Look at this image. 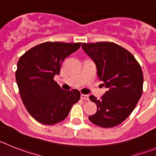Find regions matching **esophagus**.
Here are the masks:
<instances>
[{
  "label": "esophagus",
  "mask_w": 156,
  "mask_h": 156,
  "mask_svg": "<svg viewBox=\"0 0 156 156\" xmlns=\"http://www.w3.org/2000/svg\"><path fill=\"white\" fill-rule=\"evenodd\" d=\"M81 99H84V100H88V95H84V94H81Z\"/></svg>",
  "instance_id": "esophagus-1"
}]
</instances>
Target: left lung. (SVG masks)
I'll return each instance as SVG.
<instances>
[{
	"label": "left lung",
	"instance_id": "obj_1",
	"mask_svg": "<svg viewBox=\"0 0 156 156\" xmlns=\"http://www.w3.org/2000/svg\"><path fill=\"white\" fill-rule=\"evenodd\" d=\"M81 47L96 66L97 76L106 88L100 99H89L97 106L88 120L101 127H113L132 113L142 94L143 73L134 56L114 43H82Z\"/></svg>",
	"mask_w": 156,
	"mask_h": 156
}]
</instances>
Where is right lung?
<instances>
[{"mask_svg":"<svg viewBox=\"0 0 156 156\" xmlns=\"http://www.w3.org/2000/svg\"><path fill=\"white\" fill-rule=\"evenodd\" d=\"M80 47V43L47 42L28 50L19 60L15 78L21 98L38 122L53 125L62 121L80 99L79 91L63 90L54 81L63 61Z\"/></svg>","mask_w":156,"mask_h":156,"instance_id":"obj_1","label":"right lung"}]
</instances>
